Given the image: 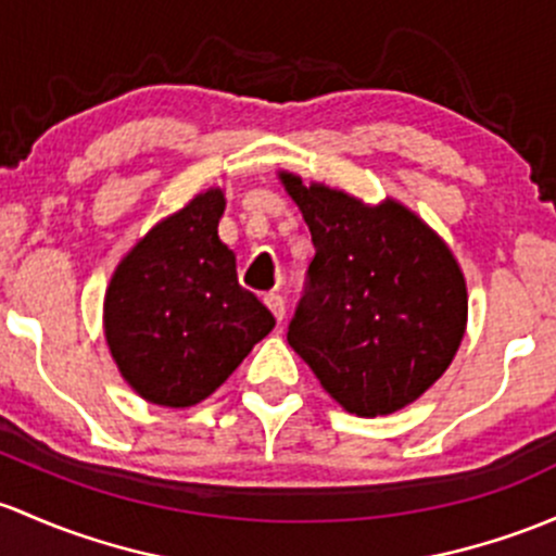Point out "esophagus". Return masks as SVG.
<instances>
[{"label":"esophagus","mask_w":556,"mask_h":556,"mask_svg":"<svg viewBox=\"0 0 556 556\" xmlns=\"http://www.w3.org/2000/svg\"><path fill=\"white\" fill-rule=\"evenodd\" d=\"M263 303L271 308V314L277 317V323H282V319H285V298L279 293H266V295H263Z\"/></svg>","instance_id":"obj_1"}]
</instances>
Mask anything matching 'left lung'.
I'll return each mask as SVG.
<instances>
[{
    "label": "left lung",
    "instance_id": "1",
    "mask_svg": "<svg viewBox=\"0 0 556 556\" xmlns=\"http://www.w3.org/2000/svg\"><path fill=\"white\" fill-rule=\"evenodd\" d=\"M314 242L288 343L343 410L389 416L447 370L466 332V279L450 248L396 200L376 207L279 173Z\"/></svg>",
    "mask_w": 556,
    "mask_h": 556
}]
</instances>
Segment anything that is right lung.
<instances>
[{
  "label": "right lung",
  "instance_id": "add662e5",
  "mask_svg": "<svg viewBox=\"0 0 556 556\" xmlns=\"http://www.w3.org/2000/svg\"><path fill=\"white\" fill-rule=\"evenodd\" d=\"M220 189L167 215L119 261L103 303L106 343L122 378L151 405L207 400L266 338L274 317L237 279L218 237Z\"/></svg>",
  "mask_w": 556,
  "mask_h": 556
}]
</instances>
